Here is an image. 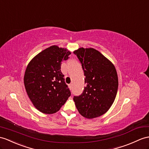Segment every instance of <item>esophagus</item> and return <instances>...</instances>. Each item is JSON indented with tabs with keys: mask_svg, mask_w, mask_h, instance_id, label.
Segmentation results:
<instances>
[{
	"mask_svg": "<svg viewBox=\"0 0 149 149\" xmlns=\"http://www.w3.org/2000/svg\"><path fill=\"white\" fill-rule=\"evenodd\" d=\"M69 88H70V89H71V88H72V85H71V84L69 85Z\"/></svg>",
	"mask_w": 149,
	"mask_h": 149,
	"instance_id": "1",
	"label": "esophagus"
}]
</instances>
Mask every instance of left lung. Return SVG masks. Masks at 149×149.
Masks as SVG:
<instances>
[{
    "mask_svg": "<svg viewBox=\"0 0 149 149\" xmlns=\"http://www.w3.org/2000/svg\"><path fill=\"white\" fill-rule=\"evenodd\" d=\"M73 52L81 64L86 85L80 95L74 96L76 107L86 118L99 117L109 109L116 96V70L109 60L93 48L81 47Z\"/></svg>",
    "mask_w": 149,
    "mask_h": 149,
    "instance_id": "obj_1",
    "label": "left lung"
}]
</instances>
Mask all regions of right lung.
Wrapping results in <instances>:
<instances>
[{"instance_id":"right-lung-1","label":"right lung","mask_w":149,"mask_h":149,"mask_svg":"<svg viewBox=\"0 0 149 149\" xmlns=\"http://www.w3.org/2000/svg\"><path fill=\"white\" fill-rule=\"evenodd\" d=\"M71 52L52 45L34 57L26 69L24 84L33 106L45 114L59 111L71 95L61 71Z\"/></svg>"}]
</instances>
